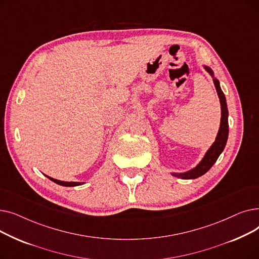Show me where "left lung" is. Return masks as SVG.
Returning a JSON list of instances; mask_svg holds the SVG:
<instances>
[{"instance_id": "left-lung-1", "label": "left lung", "mask_w": 259, "mask_h": 259, "mask_svg": "<svg viewBox=\"0 0 259 259\" xmlns=\"http://www.w3.org/2000/svg\"><path fill=\"white\" fill-rule=\"evenodd\" d=\"M205 69L211 75H213V71L211 70V68L206 66ZM213 81H214V85H215L217 94H219V98L222 105V118H221V127L219 130V133H217L215 142L210 147L205 157L202 158V160L197 165V167L185 173H172V175L176 176V178H181L184 180H193V179L199 178V176L208 172L210 168L215 164V161L217 160V158H219L221 153L224 151L225 146L227 144L228 134H229V125H228V108H227L226 98H225L224 92L221 89L220 81L216 78H214Z\"/></svg>"}]
</instances>
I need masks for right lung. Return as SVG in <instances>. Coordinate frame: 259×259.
Here are the masks:
<instances>
[{
    "instance_id": "obj_1",
    "label": "right lung",
    "mask_w": 259,
    "mask_h": 259,
    "mask_svg": "<svg viewBox=\"0 0 259 259\" xmlns=\"http://www.w3.org/2000/svg\"><path fill=\"white\" fill-rule=\"evenodd\" d=\"M47 178H48L50 181L56 183V184L61 185V186H65V187H74V186H79V185L83 184V183H75V182H62V181H58V180L51 179V178H49V176H47Z\"/></svg>"
}]
</instances>
